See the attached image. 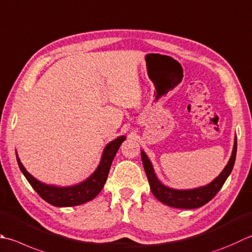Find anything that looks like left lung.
Listing matches in <instances>:
<instances>
[{"instance_id": "1", "label": "left lung", "mask_w": 252, "mask_h": 252, "mask_svg": "<svg viewBox=\"0 0 252 252\" xmlns=\"http://www.w3.org/2000/svg\"><path fill=\"white\" fill-rule=\"evenodd\" d=\"M236 152H237V139L235 137L234 149L228 164L226 165L224 170L220 172L218 178H215L208 186L191 190H176L164 186L157 179L154 169H153L152 162L143 151H141V157L147 179H149L150 182L151 190L157 200L166 205L172 206V208L196 209L206 204L209 201L213 199L216 193L220 190L221 187H223L227 177L230 175L231 170H233L236 159Z\"/></svg>"}]
</instances>
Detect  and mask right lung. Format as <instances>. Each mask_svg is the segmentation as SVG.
Masks as SVG:
<instances>
[{
	"mask_svg": "<svg viewBox=\"0 0 252 252\" xmlns=\"http://www.w3.org/2000/svg\"><path fill=\"white\" fill-rule=\"evenodd\" d=\"M126 140V136H119L118 139L113 140L103 150L100 164L98 165L95 172L81 184L72 187H56L48 186L42 182L38 181L36 178L29 174L25 169V167L19 160L17 156V162L24 176L26 177L29 184L34 189V191L41 196V198L54 206H74L80 205L93 200L101 191L103 185L107 180L108 174H109L110 166L112 160L115 158L118 150H119L122 142Z\"/></svg>",
	"mask_w": 252,
	"mask_h": 252,
	"instance_id": "right-lung-1",
	"label": "right lung"
}]
</instances>
